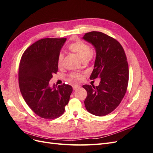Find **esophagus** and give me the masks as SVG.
Returning a JSON list of instances; mask_svg holds the SVG:
<instances>
[{
  "label": "esophagus",
  "mask_w": 153,
  "mask_h": 153,
  "mask_svg": "<svg viewBox=\"0 0 153 153\" xmlns=\"http://www.w3.org/2000/svg\"><path fill=\"white\" fill-rule=\"evenodd\" d=\"M72 88H73L74 90H76L78 89L79 88H80V86H77V85H74V86H72Z\"/></svg>",
  "instance_id": "1"
}]
</instances>
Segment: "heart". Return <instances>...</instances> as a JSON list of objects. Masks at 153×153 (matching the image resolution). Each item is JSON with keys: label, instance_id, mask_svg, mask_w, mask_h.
Listing matches in <instances>:
<instances>
[{"label": "heart", "instance_id": "heart-1", "mask_svg": "<svg viewBox=\"0 0 153 153\" xmlns=\"http://www.w3.org/2000/svg\"><path fill=\"white\" fill-rule=\"evenodd\" d=\"M68 50L72 53H75L76 55L79 57L82 61H86L91 56V48L90 47L83 42L81 41H78L72 42L68 46ZM64 55L63 53H60L58 56L57 65L59 68L62 67L63 62ZM82 75L77 72H72L68 76V80L71 82H77L81 80Z\"/></svg>", "mask_w": 153, "mask_h": 153}]
</instances>
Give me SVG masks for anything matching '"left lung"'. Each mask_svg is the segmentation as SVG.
Segmentation results:
<instances>
[{
    "mask_svg": "<svg viewBox=\"0 0 153 153\" xmlns=\"http://www.w3.org/2000/svg\"><path fill=\"white\" fill-rule=\"evenodd\" d=\"M82 39L96 50L94 68L90 79L100 78L98 86H82L87 91L85 105L91 114L103 116L120 105L126 92L129 79L126 56L121 44L102 32H88Z\"/></svg>",
    "mask_w": 153,
    "mask_h": 153,
    "instance_id": "left-lung-1",
    "label": "left lung"
}]
</instances>
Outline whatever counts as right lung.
Instances as JSON below:
<instances>
[{
  "instance_id": "obj_1",
  "label": "right lung",
  "mask_w": 153,
  "mask_h": 153,
  "mask_svg": "<svg viewBox=\"0 0 153 153\" xmlns=\"http://www.w3.org/2000/svg\"><path fill=\"white\" fill-rule=\"evenodd\" d=\"M66 38H45L32 44L25 51L19 66L18 81L22 95L37 116L47 120L61 116L68 104L72 88L53 85L49 81L58 72V55Z\"/></svg>"
}]
</instances>
